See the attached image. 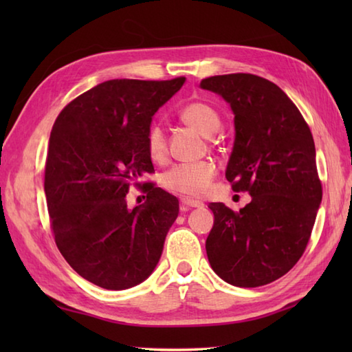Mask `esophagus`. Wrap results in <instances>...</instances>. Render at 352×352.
<instances>
[{
	"mask_svg": "<svg viewBox=\"0 0 352 352\" xmlns=\"http://www.w3.org/2000/svg\"><path fill=\"white\" fill-rule=\"evenodd\" d=\"M182 210H189V208H193V207H204V204L201 203V201H197V199H190V198H182Z\"/></svg>",
	"mask_w": 352,
	"mask_h": 352,
	"instance_id": "1",
	"label": "esophagus"
}]
</instances>
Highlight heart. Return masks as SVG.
Returning <instances> with one entry per match:
<instances>
[{
  "instance_id": "1",
  "label": "heart",
  "mask_w": 352,
  "mask_h": 352,
  "mask_svg": "<svg viewBox=\"0 0 352 352\" xmlns=\"http://www.w3.org/2000/svg\"><path fill=\"white\" fill-rule=\"evenodd\" d=\"M178 118L186 125L195 129L206 138L218 133L222 121L218 111L210 104L203 101H192L186 104L178 111ZM145 146L149 159L155 163H163L168 159V142L160 125L153 124L146 131ZM216 175V166L210 160H201L193 163H180L164 172L162 183L169 192L177 195L198 198L203 197L210 188Z\"/></svg>"
}]
</instances>
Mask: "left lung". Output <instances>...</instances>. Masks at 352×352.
<instances>
[{
  "instance_id": "1",
  "label": "left lung",
  "mask_w": 352,
  "mask_h": 352,
  "mask_svg": "<svg viewBox=\"0 0 352 352\" xmlns=\"http://www.w3.org/2000/svg\"><path fill=\"white\" fill-rule=\"evenodd\" d=\"M234 113V146L226 177L251 203L233 212L210 203L206 251L213 271L237 287L278 280L301 258L322 201L311 131L289 96L252 74L201 81Z\"/></svg>"
}]
</instances>
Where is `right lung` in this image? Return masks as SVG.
Wrapping results in <instances>:
<instances>
[{"label": "right lung", "instance_id": "obj_1", "mask_svg": "<svg viewBox=\"0 0 352 352\" xmlns=\"http://www.w3.org/2000/svg\"><path fill=\"white\" fill-rule=\"evenodd\" d=\"M184 80L104 81L72 100L51 130L43 188L54 241L74 271L102 289L146 280L178 216L174 195L139 180L154 172L145 146L153 116ZM131 185L147 193L133 211Z\"/></svg>", "mask_w": 352, "mask_h": 352}]
</instances>
